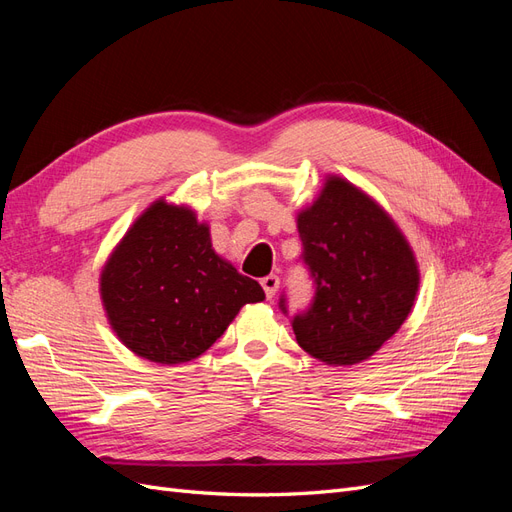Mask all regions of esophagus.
Returning a JSON list of instances; mask_svg holds the SVG:
<instances>
[{"mask_svg": "<svg viewBox=\"0 0 512 512\" xmlns=\"http://www.w3.org/2000/svg\"><path fill=\"white\" fill-rule=\"evenodd\" d=\"M260 284H262V288H265L267 299H273L275 290L280 288V277H277V275H267V277H262Z\"/></svg>", "mask_w": 512, "mask_h": 512, "instance_id": "obj_1", "label": "esophagus"}]
</instances>
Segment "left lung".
I'll return each mask as SVG.
<instances>
[{
	"label": "left lung",
	"instance_id": "obj_1",
	"mask_svg": "<svg viewBox=\"0 0 512 512\" xmlns=\"http://www.w3.org/2000/svg\"><path fill=\"white\" fill-rule=\"evenodd\" d=\"M299 237L314 297L294 316L280 297L299 346L327 365L369 359L412 309L418 269L410 245L374 200L339 177L299 215Z\"/></svg>",
	"mask_w": 512,
	"mask_h": 512
}]
</instances>
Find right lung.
Masks as SVG:
<instances>
[{
	"mask_svg": "<svg viewBox=\"0 0 512 512\" xmlns=\"http://www.w3.org/2000/svg\"><path fill=\"white\" fill-rule=\"evenodd\" d=\"M102 301L115 333L143 359H196L224 335L260 284L213 252L209 228L190 209L151 205L102 273Z\"/></svg>",
	"mask_w": 512,
	"mask_h": 512,
	"instance_id": "1",
	"label": "right lung"
}]
</instances>
